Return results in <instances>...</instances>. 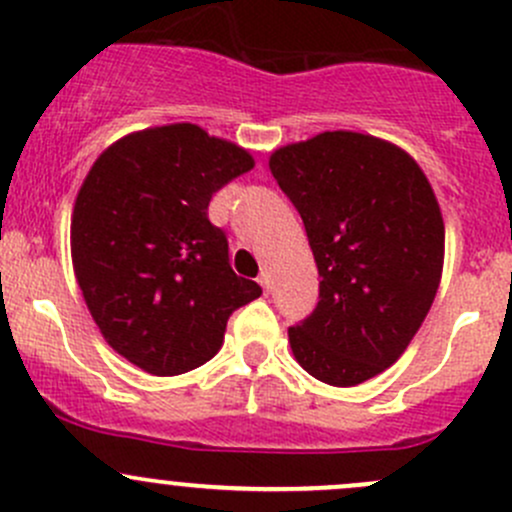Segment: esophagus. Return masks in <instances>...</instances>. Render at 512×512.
Masks as SVG:
<instances>
[{
    "instance_id": "obj_1",
    "label": "esophagus",
    "mask_w": 512,
    "mask_h": 512,
    "mask_svg": "<svg viewBox=\"0 0 512 512\" xmlns=\"http://www.w3.org/2000/svg\"><path fill=\"white\" fill-rule=\"evenodd\" d=\"M258 283H261V288L263 291H271V286H273V281H271V273L268 271H261V276H258Z\"/></svg>"
}]
</instances>
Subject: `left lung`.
I'll use <instances>...</instances> for the list:
<instances>
[{
  "label": "left lung",
  "instance_id": "1",
  "mask_svg": "<svg viewBox=\"0 0 512 512\" xmlns=\"http://www.w3.org/2000/svg\"><path fill=\"white\" fill-rule=\"evenodd\" d=\"M271 175L305 224L320 273L293 357L333 387L392 367L424 323L444 271V217L421 167L394 142L352 130L271 152Z\"/></svg>",
  "mask_w": 512,
  "mask_h": 512
}]
</instances>
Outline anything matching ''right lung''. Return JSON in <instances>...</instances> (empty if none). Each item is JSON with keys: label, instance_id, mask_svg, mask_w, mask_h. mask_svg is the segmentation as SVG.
Wrapping results in <instances>:
<instances>
[{"label": "right lung", "instance_id": "right-lung-1", "mask_svg": "<svg viewBox=\"0 0 512 512\" xmlns=\"http://www.w3.org/2000/svg\"><path fill=\"white\" fill-rule=\"evenodd\" d=\"M254 167L199 125L138 130L100 152L71 214L76 281L100 335L140 370L175 377L212 360L226 320L261 295L229 266L209 199Z\"/></svg>", "mask_w": 512, "mask_h": 512}]
</instances>
